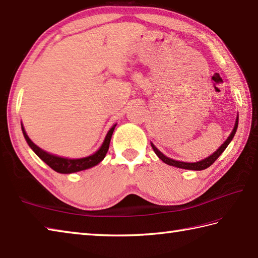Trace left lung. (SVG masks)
Returning <instances> with one entry per match:
<instances>
[{
  "instance_id": "8db88e82",
  "label": "left lung",
  "mask_w": 258,
  "mask_h": 258,
  "mask_svg": "<svg viewBox=\"0 0 258 258\" xmlns=\"http://www.w3.org/2000/svg\"><path fill=\"white\" fill-rule=\"evenodd\" d=\"M237 127H238V117H237L236 119V123H235V127L233 130V132H231V134L229 135V138L226 140V142L220 146V148L216 151V152L214 154H211L210 156H208V158H206L205 160H201L199 161V162H196V163H186V162H181V161H175V160H172L170 158H166V156L164 154H162L160 152V151L155 148V146L151 143V145H152V149L155 152V154L159 156V158L163 161L164 163L169 164V165H173V166H176V168H180V169H186V170H197V171H200V170H205L207 168H209V166L213 164L215 161L219 158L220 154L224 152V151L226 150L227 146H228V144L230 143V141L233 140L234 135L236 133L237 131Z\"/></svg>"
}]
</instances>
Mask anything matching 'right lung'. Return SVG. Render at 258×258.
<instances>
[{
  "mask_svg": "<svg viewBox=\"0 0 258 258\" xmlns=\"http://www.w3.org/2000/svg\"><path fill=\"white\" fill-rule=\"evenodd\" d=\"M116 124L113 126L112 128L108 131L107 135H106L105 141L103 145L100 146V149L97 151V152L94 153L93 155H89L87 158H82V159H64V158H60V156H55L52 154H49L47 152H44L43 150H41L39 146L35 145L31 140L29 139V136L25 133V131L22 126V132L24 135V139L27 140V142L29 144L30 148H31L34 153L37 154L40 159H41L43 162L47 163L50 168L54 170L55 172L59 173H74V172H78V171L86 170L92 168V166L98 164L100 161H102L106 153H107L108 148H109V143H110V139H112L113 132L115 130Z\"/></svg>",
  "mask_w": 258,
  "mask_h": 258,
  "instance_id": "1",
  "label": "right lung"
}]
</instances>
